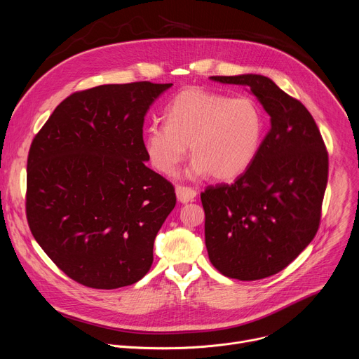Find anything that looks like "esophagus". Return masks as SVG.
<instances>
[{
  "mask_svg": "<svg viewBox=\"0 0 359 359\" xmlns=\"http://www.w3.org/2000/svg\"><path fill=\"white\" fill-rule=\"evenodd\" d=\"M197 191L191 187H186V186H176V196H177V200L180 203H189V201H193L194 197H196Z\"/></svg>",
  "mask_w": 359,
  "mask_h": 359,
  "instance_id": "esophagus-1",
  "label": "esophagus"
}]
</instances>
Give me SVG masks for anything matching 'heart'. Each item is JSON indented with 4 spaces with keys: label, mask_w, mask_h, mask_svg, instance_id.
Listing matches in <instances>:
<instances>
[{
    "label": "heart",
    "mask_w": 359,
    "mask_h": 359,
    "mask_svg": "<svg viewBox=\"0 0 359 359\" xmlns=\"http://www.w3.org/2000/svg\"><path fill=\"white\" fill-rule=\"evenodd\" d=\"M163 119L144 129L143 143L151 166L166 176L175 175L190 144V177L233 180L251 166L263 143V114L248 97L184 89L166 105Z\"/></svg>",
    "instance_id": "obj_1"
}]
</instances>
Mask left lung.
I'll return each instance as SVG.
<instances>
[{
	"mask_svg": "<svg viewBox=\"0 0 359 359\" xmlns=\"http://www.w3.org/2000/svg\"><path fill=\"white\" fill-rule=\"evenodd\" d=\"M259 99L271 128L251 166L231 184L209 186L201 204L212 264L254 281L284 270L317 234L328 180V153L311 114L270 78L210 76Z\"/></svg>",
	"mask_w": 359,
	"mask_h": 359,
	"instance_id": "8db88e82",
	"label": "left lung"
}]
</instances>
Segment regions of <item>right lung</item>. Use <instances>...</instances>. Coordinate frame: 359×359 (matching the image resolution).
Wrapping results in <instances>:
<instances>
[{"label": "right lung", "instance_id": "obj_1", "mask_svg": "<svg viewBox=\"0 0 359 359\" xmlns=\"http://www.w3.org/2000/svg\"><path fill=\"white\" fill-rule=\"evenodd\" d=\"M170 86L133 82L72 93L32 140L27 165L31 233L82 285H130L153 263V243L176 194L144 165L143 122Z\"/></svg>", "mask_w": 359, "mask_h": 359}]
</instances>
